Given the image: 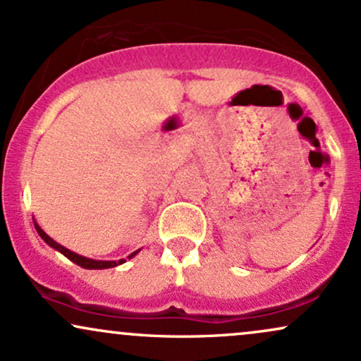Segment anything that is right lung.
<instances>
[{"mask_svg": "<svg viewBox=\"0 0 361 361\" xmlns=\"http://www.w3.org/2000/svg\"><path fill=\"white\" fill-rule=\"evenodd\" d=\"M34 224H35V231H37V233H39L40 238H42L44 241L49 244V246L54 247V250H56V251H59L61 255H64L66 258H68V259H71L73 263H76V264H78V267L86 268V270H105V268H114V267H118V264L126 263V259H118V261H100V259L85 258V256L78 255V252H74V251H71V250H68V247H64V246H62V244H59V243L54 241V239L51 238V235H47V234L44 233V229H42V227L39 226V224H37L35 221H34ZM139 251H140V250L134 251V252H132V255H128L127 258H128V259L134 258V256L137 255Z\"/></svg>", "mask_w": 361, "mask_h": 361, "instance_id": "add662e5", "label": "right lung"}]
</instances>
